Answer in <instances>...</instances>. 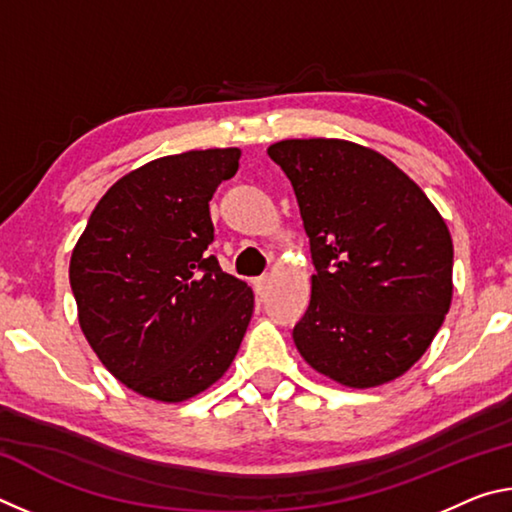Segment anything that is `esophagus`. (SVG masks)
I'll list each match as a JSON object with an SVG mask.
<instances>
[{
	"mask_svg": "<svg viewBox=\"0 0 512 512\" xmlns=\"http://www.w3.org/2000/svg\"><path fill=\"white\" fill-rule=\"evenodd\" d=\"M271 282H273V275H262L255 280V287L259 293H266L268 289H271Z\"/></svg>",
	"mask_w": 512,
	"mask_h": 512,
	"instance_id": "obj_1",
	"label": "esophagus"
}]
</instances>
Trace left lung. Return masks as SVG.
Masks as SVG:
<instances>
[{"label":"left lung","mask_w":512,"mask_h":512,"mask_svg":"<svg viewBox=\"0 0 512 512\" xmlns=\"http://www.w3.org/2000/svg\"><path fill=\"white\" fill-rule=\"evenodd\" d=\"M309 237L311 300L293 343L345 388L402 377L452 305L454 244L427 194L386 155L336 137L268 146Z\"/></svg>","instance_id":"1"}]
</instances>
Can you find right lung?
<instances>
[{"instance_id": "obj_1", "label": "right lung", "mask_w": 512, "mask_h": 512, "mask_svg": "<svg viewBox=\"0 0 512 512\" xmlns=\"http://www.w3.org/2000/svg\"><path fill=\"white\" fill-rule=\"evenodd\" d=\"M241 149L164 155L121 176L69 259L79 325L121 384L178 404L216 384L253 316L255 293L221 271L210 201Z\"/></svg>"}]
</instances>
